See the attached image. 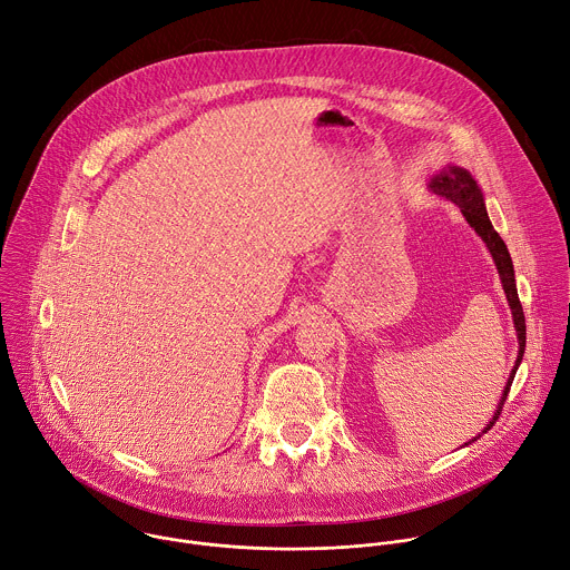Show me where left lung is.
I'll use <instances>...</instances> for the list:
<instances>
[{"instance_id": "1", "label": "left lung", "mask_w": 570, "mask_h": 570, "mask_svg": "<svg viewBox=\"0 0 570 570\" xmlns=\"http://www.w3.org/2000/svg\"><path fill=\"white\" fill-rule=\"evenodd\" d=\"M432 189L436 195H441L443 199L456 204L463 213V217L468 219V224L479 233V237L488 244L490 253H492V259L497 264V271L501 275V284H503V291H505V297H508V304L512 308V317H514V328H517V337H519V355H517V362H514V368L508 377V385H505V392H503V399L499 403V410L492 419V423L485 428L490 430L494 425V421L501 416V410H503V403H505V396L510 392V385H512V377L517 373V366L523 357V348H525V317H523V308H521V302H519V295H517V284H514V271H512V259H510V253L503 244V239L499 237V233L492 228L490 219H488V213H485V206H483V195L481 189L476 185V180L472 178L470 171L461 169V167H450V169H443L441 174L434 176L432 180Z\"/></svg>"}]
</instances>
